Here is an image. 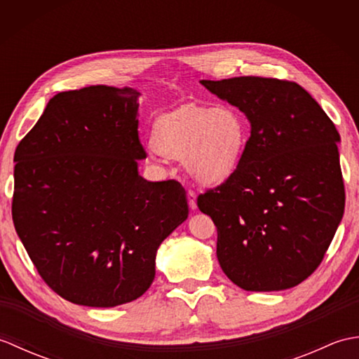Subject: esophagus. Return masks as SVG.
Here are the masks:
<instances>
[{
  "instance_id": "34e87169",
  "label": "esophagus",
  "mask_w": 359,
  "mask_h": 359,
  "mask_svg": "<svg viewBox=\"0 0 359 359\" xmlns=\"http://www.w3.org/2000/svg\"><path fill=\"white\" fill-rule=\"evenodd\" d=\"M187 201H188V207L191 211H194L197 208V202H196V194L193 191L187 193Z\"/></svg>"
}]
</instances>
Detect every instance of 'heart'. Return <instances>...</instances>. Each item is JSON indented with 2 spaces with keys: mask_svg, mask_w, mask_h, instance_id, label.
Wrapping results in <instances>:
<instances>
[{
  "mask_svg": "<svg viewBox=\"0 0 359 359\" xmlns=\"http://www.w3.org/2000/svg\"><path fill=\"white\" fill-rule=\"evenodd\" d=\"M250 128L231 104L194 106L160 116L151 131L158 154L184 160L189 175L205 187L231 179L245 156Z\"/></svg>",
  "mask_w": 359,
  "mask_h": 359,
  "instance_id": "obj_1",
  "label": "heart"
}]
</instances>
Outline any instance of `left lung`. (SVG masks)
I'll return each mask as SVG.
<instances>
[{
  "instance_id": "obj_1",
  "label": "left lung",
  "mask_w": 359,
  "mask_h": 359,
  "mask_svg": "<svg viewBox=\"0 0 359 359\" xmlns=\"http://www.w3.org/2000/svg\"><path fill=\"white\" fill-rule=\"evenodd\" d=\"M245 114L251 135L231 179L197 197L217 228V261L247 292H279L323 262L344 215L333 121L294 81L202 80Z\"/></svg>"
}]
</instances>
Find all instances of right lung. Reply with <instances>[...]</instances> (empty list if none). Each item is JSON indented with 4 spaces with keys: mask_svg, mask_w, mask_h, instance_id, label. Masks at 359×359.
Masks as SVG:
<instances>
[{
    "mask_svg": "<svg viewBox=\"0 0 359 359\" xmlns=\"http://www.w3.org/2000/svg\"><path fill=\"white\" fill-rule=\"evenodd\" d=\"M139 95L103 85L60 93L15 151V230L46 284L79 306L140 297L158 245L188 217L180 184L137 171L147 157Z\"/></svg>",
    "mask_w": 359,
    "mask_h": 359,
    "instance_id": "1",
    "label": "right lung"
}]
</instances>
